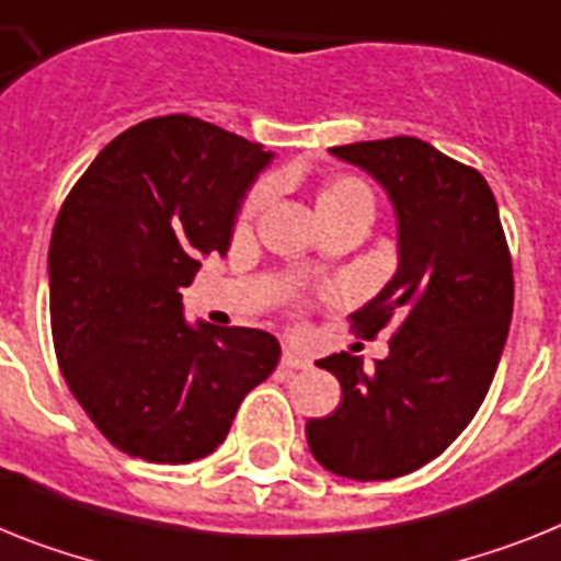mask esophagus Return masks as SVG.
Returning <instances> with one entry per match:
<instances>
[{"label": "esophagus", "instance_id": "34e87169", "mask_svg": "<svg viewBox=\"0 0 561 561\" xmlns=\"http://www.w3.org/2000/svg\"><path fill=\"white\" fill-rule=\"evenodd\" d=\"M279 365L285 370H305V368H310V359L308 356H302L299 351H294V347H285V351H282Z\"/></svg>", "mask_w": 561, "mask_h": 561}]
</instances>
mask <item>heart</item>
Instances as JSON below:
<instances>
[{
    "mask_svg": "<svg viewBox=\"0 0 561 561\" xmlns=\"http://www.w3.org/2000/svg\"><path fill=\"white\" fill-rule=\"evenodd\" d=\"M353 199H370L368 187L356 182V179H336L331 185L324 187L322 196H319V208H328V205H342V202Z\"/></svg>",
    "mask_w": 561,
    "mask_h": 561,
    "instance_id": "obj_1",
    "label": "heart"
}]
</instances>
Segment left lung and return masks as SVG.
<instances>
[{
    "label": "left lung",
    "mask_w": 561,
    "mask_h": 561,
    "mask_svg": "<svg viewBox=\"0 0 561 561\" xmlns=\"http://www.w3.org/2000/svg\"><path fill=\"white\" fill-rule=\"evenodd\" d=\"M331 153L374 176L397 214V273L351 317L365 339L397 333L374 368L351 353L317 362L342 402L305 436L324 470L382 482L436 459L477 416L511 328V253L482 173L433 145L393 136Z\"/></svg>",
    "instance_id": "1"
}]
</instances>
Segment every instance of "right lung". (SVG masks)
I'll return each mask as SVG.
<instances>
[{"mask_svg":"<svg viewBox=\"0 0 561 561\" xmlns=\"http://www.w3.org/2000/svg\"><path fill=\"white\" fill-rule=\"evenodd\" d=\"M273 153L185 113L145 119L99 150L56 216L50 331L70 393L122 454L185 465L225 442L279 362L256 328L185 319L208 253Z\"/></svg>","mask_w":561,"mask_h":561,"instance_id":"add662e5","label":"right lung"}]
</instances>
